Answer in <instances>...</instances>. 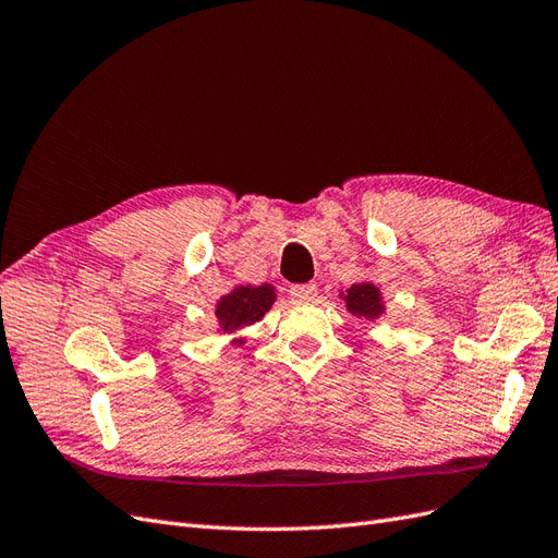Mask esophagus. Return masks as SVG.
Masks as SVG:
<instances>
[{
    "instance_id": "1",
    "label": "esophagus",
    "mask_w": 558,
    "mask_h": 558,
    "mask_svg": "<svg viewBox=\"0 0 558 558\" xmlns=\"http://www.w3.org/2000/svg\"><path fill=\"white\" fill-rule=\"evenodd\" d=\"M316 293H318L316 283H295V286H291V295H293V300H298V302L314 300Z\"/></svg>"
}]
</instances>
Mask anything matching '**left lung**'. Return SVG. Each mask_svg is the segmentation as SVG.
<instances>
[{"label": "left lung", "mask_w": 558, "mask_h": 558, "mask_svg": "<svg viewBox=\"0 0 558 558\" xmlns=\"http://www.w3.org/2000/svg\"><path fill=\"white\" fill-rule=\"evenodd\" d=\"M340 300L351 316L365 320H379L388 310L381 289L373 281L351 283L347 291H340Z\"/></svg>", "instance_id": "obj_1"}]
</instances>
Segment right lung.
Returning a JSON list of instances; mask_svg holds the SVG:
<instances>
[{"label": "right lung", "instance_id": "add662e5", "mask_svg": "<svg viewBox=\"0 0 558 558\" xmlns=\"http://www.w3.org/2000/svg\"><path fill=\"white\" fill-rule=\"evenodd\" d=\"M277 302V289L272 283H234L232 289L216 300L214 318H216V332L226 335L230 344H244V337L240 335L244 328L253 326L256 320L265 316V312L272 310Z\"/></svg>", "mask_w": 558, "mask_h": 558}]
</instances>
